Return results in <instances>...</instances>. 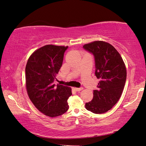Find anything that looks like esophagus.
<instances>
[{
    "label": "esophagus",
    "mask_w": 146,
    "mask_h": 146,
    "mask_svg": "<svg viewBox=\"0 0 146 146\" xmlns=\"http://www.w3.org/2000/svg\"><path fill=\"white\" fill-rule=\"evenodd\" d=\"M74 89H75V90H76V92H79V91L82 90L83 88L82 87H80V88H74Z\"/></svg>",
    "instance_id": "esophagus-1"
}]
</instances>
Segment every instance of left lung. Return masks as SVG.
<instances>
[{
    "label": "left lung",
    "instance_id": "obj_1",
    "mask_svg": "<svg viewBox=\"0 0 146 146\" xmlns=\"http://www.w3.org/2000/svg\"><path fill=\"white\" fill-rule=\"evenodd\" d=\"M83 48L94 55L95 74L100 80L93 100L86 103L85 107L94 113H104L117 104L122 94L127 77L125 64L119 52L108 42L94 41Z\"/></svg>",
    "mask_w": 146,
    "mask_h": 146
}]
</instances>
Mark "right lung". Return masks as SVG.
I'll return each instance as SVG.
<instances>
[{
  "instance_id": "right-lung-1",
  "label": "right lung",
  "mask_w": 146,
  "mask_h": 146,
  "mask_svg": "<svg viewBox=\"0 0 146 146\" xmlns=\"http://www.w3.org/2000/svg\"><path fill=\"white\" fill-rule=\"evenodd\" d=\"M68 46L46 45L29 57L26 66V89L30 100L46 115L57 117L68 110L71 88L55 85L56 75L62 66Z\"/></svg>"
}]
</instances>
